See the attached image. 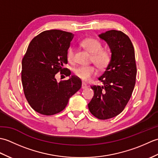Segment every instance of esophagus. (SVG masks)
<instances>
[{"instance_id":"obj_1","label":"esophagus","mask_w":158,"mask_h":158,"mask_svg":"<svg viewBox=\"0 0 158 158\" xmlns=\"http://www.w3.org/2000/svg\"><path fill=\"white\" fill-rule=\"evenodd\" d=\"M87 88H88V85H87L86 83H84V82H83L82 83V85H81V88L82 89H85Z\"/></svg>"}]
</instances>
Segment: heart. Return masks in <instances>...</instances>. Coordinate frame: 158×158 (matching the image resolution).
<instances>
[{
    "mask_svg": "<svg viewBox=\"0 0 158 158\" xmlns=\"http://www.w3.org/2000/svg\"><path fill=\"white\" fill-rule=\"evenodd\" d=\"M81 45L92 54V61L100 70L106 69L111 61V53L108 49H102V43L94 38H86L81 42ZM67 59L72 62L74 59V49L70 48L67 52ZM97 72L95 66H81L74 70L75 75L83 81H89Z\"/></svg>",
    "mask_w": 158,
    "mask_h": 158,
    "instance_id": "1",
    "label": "heart"
}]
</instances>
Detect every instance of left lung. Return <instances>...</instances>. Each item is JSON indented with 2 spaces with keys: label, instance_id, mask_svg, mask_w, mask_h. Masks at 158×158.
<instances>
[{
  "label": "left lung",
  "instance_id": "obj_1",
  "mask_svg": "<svg viewBox=\"0 0 158 158\" xmlns=\"http://www.w3.org/2000/svg\"><path fill=\"white\" fill-rule=\"evenodd\" d=\"M111 52V61L98 80L102 86L93 85L94 95L88 104L90 113L99 119L118 115L128 102L135 88L136 65L135 49L122 31H106L98 35Z\"/></svg>",
  "mask_w": 158,
  "mask_h": 158
}]
</instances>
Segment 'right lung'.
<instances>
[{
    "instance_id": "right-lung-1",
    "label": "right lung",
    "mask_w": 158,
    "mask_h": 158,
    "mask_svg": "<svg viewBox=\"0 0 158 158\" xmlns=\"http://www.w3.org/2000/svg\"><path fill=\"white\" fill-rule=\"evenodd\" d=\"M73 33L60 30L43 31L33 39L22 63V82L29 105L35 111L52 115L65 109L69 98L81 88V81L72 75L58 83L55 75L60 72L66 77L70 71L67 52Z\"/></svg>"
}]
</instances>
